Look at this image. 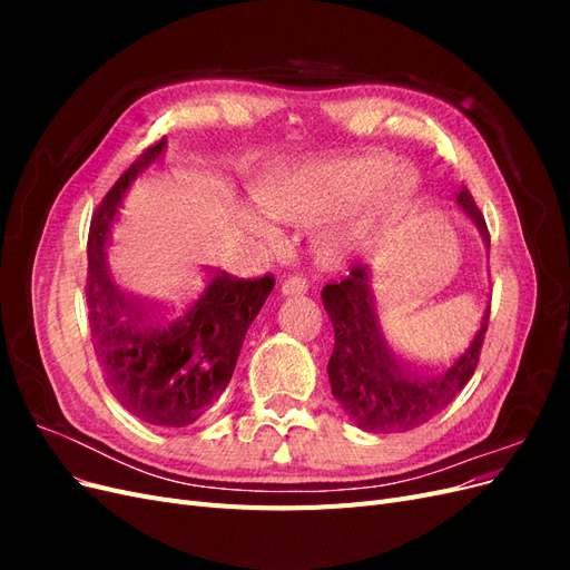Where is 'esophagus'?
Returning <instances> with one entry per match:
<instances>
[{
  "label": "esophagus",
  "instance_id": "34e87169",
  "mask_svg": "<svg viewBox=\"0 0 570 570\" xmlns=\"http://www.w3.org/2000/svg\"><path fill=\"white\" fill-rule=\"evenodd\" d=\"M308 289V283L304 278H299V275H292V278H287L283 283V295L285 297H299V295H306Z\"/></svg>",
  "mask_w": 570,
  "mask_h": 570
}]
</instances>
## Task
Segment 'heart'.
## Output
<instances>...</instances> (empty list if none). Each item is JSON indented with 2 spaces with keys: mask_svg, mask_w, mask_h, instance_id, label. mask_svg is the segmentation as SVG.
I'll list each match as a JSON object with an SVG mask.
<instances>
[{
  "mask_svg": "<svg viewBox=\"0 0 570 570\" xmlns=\"http://www.w3.org/2000/svg\"><path fill=\"white\" fill-rule=\"evenodd\" d=\"M413 193L402 170H394L383 154L364 151L302 166L271 183L262 202L266 212L318 223L354 209L342 237H366L402 209Z\"/></svg>",
  "mask_w": 570,
  "mask_h": 570,
  "instance_id": "obj_1",
  "label": "heart"
}]
</instances>
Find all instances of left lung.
<instances>
[{"label": "left lung", "instance_id": "1", "mask_svg": "<svg viewBox=\"0 0 570 570\" xmlns=\"http://www.w3.org/2000/svg\"><path fill=\"white\" fill-rule=\"evenodd\" d=\"M456 202L490 249L485 218L469 189H461ZM321 297L335 327V350L327 361L331 390L356 428L366 433H404L419 428L450 406L471 381L485 340L490 306L459 358L442 371L419 373L406 368L390 347L375 312L368 266H354L344 281L325 285Z\"/></svg>", "mask_w": 570, "mask_h": 570}]
</instances>
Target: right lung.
Segmentation results:
<instances>
[{"instance_id": "1", "label": "right lung", "mask_w": 570, "mask_h": 570, "mask_svg": "<svg viewBox=\"0 0 570 570\" xmlns=\"http://www.w3.org/2000/svg\"><path fill=\"white\" fill-rule=\"evenodd\" d=\"M166 137L140 154L97 206L88 239V318L111 394L135 419L185 428L228 387L247 327L275 281H237L209 271L180 299L137 297L116 283L107 262L111 226L137 178L164 159Z\"/></svg>"}]
</instances>
